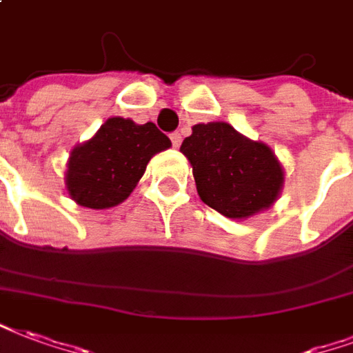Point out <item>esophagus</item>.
Wrapping results in <instances>:
<instances>
[{
	"instance_id": "esophagus-1",
	"label": "esophagus",
	"mask_w": 353,
	"mask_h": 353,
	"mask_svg": "<svg viewBox=\"0 0 353 353\" xmlns=\"http://www.w3.org/2000/svg\"><path fill=\"white\" fill-rule=\"evenodd\" d=\"M170 140H172V143H174L176 148H179V143H181V132H179V130L172 132V134H170Z\"/></svg>"
}]
</instances>
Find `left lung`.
I'll use <instances>...</instances> for the list:
<instances>
[{"instance_id":"1","label":"left lung","mask_w":353,"mask_h":353,"mask_svg":"<svg viewBox=\"0 0 353 353\" xmlns=\"http://www.w3.org/2000/svg\"><path fill=\"white\" fill-rule=\"evenodd\" d=\"M198 194L230 219H247L275 202L284 174L265 143L252 142L228 123H200L181 143Z\"/></svg>"}]
</instances>
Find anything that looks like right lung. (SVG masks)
I'll return each mask as SVG.
<instances>
[{"instance_id":"obj_1","label":"right lung","mask_w":353,"mask_h":353,"mask_svg":"<svg viewBox=\"0 0 353 353\" xmlns=\"http://www.w3.org/2000/svg\"><path fill=\"white\" fill-rule=\"evenodd\" d=\"M170 145L155 123L110 117L90 142L70 153L65 177L70 198L91 210L114 208L137 187L151 157Z\"/></svg>"}]
</instances>
